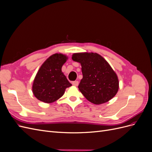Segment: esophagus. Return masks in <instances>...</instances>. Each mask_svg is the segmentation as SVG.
Segmentation results:
<instances>
[{
    "instance_id": "obj_1",
    "label": "esophagus",
    "mask_w": 152,
    "mask_h": 152,
    "mask_svg": "<svg viewBox=\"0 0 152 152\" xmlns=\"http://www.w3.org/2000/svg\"><path fill=\"white\" fill-rule=\"evenodd\" d=\"M72 85L74 86H77L79 85V82L78 81H73L72 82Z\"/></svg>"
}]
</instances>
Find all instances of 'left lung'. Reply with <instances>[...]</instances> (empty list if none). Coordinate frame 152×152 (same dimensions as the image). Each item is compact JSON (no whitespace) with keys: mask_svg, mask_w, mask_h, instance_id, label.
I'll use <instances>...</instances> for the list:
<instances>
[{"mask_svg":"<svg viewBox=\"0 0 152 152\" xmlns=\"http://www.w3.org/2000/svg\"><path fill=\"white\" fill-rule=\"evenodd\" d=\"M72 59L81 65L83 78L78 87L87 100L100 104L108 102L116 95L119 88L118 77L101 55L78 53L73 54Z\"/></svg>","mask_w":152,"mask_h":152,"instance_id":"left-lung-1","label":"left lung"}]
</instances>
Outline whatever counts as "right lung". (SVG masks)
I'll return each instance as SVG.
<instances>
[{"label": "right lung", "mask_w": 152, "mask_h": 152, "mask_svg": "<svg viewBox=\"0 0 152 152\" xmlns=\"http://www.w3.org/2000/svg\"><path fill=\"white\" fill-rule=\"evenodd\" d=\"M68 57L56 53L45 60L35 75L32 85L35 97L45 103H51L60 98L72 84L61 71Z\"/></svg>", "instance_id": "obj_1"}]
</instances>
